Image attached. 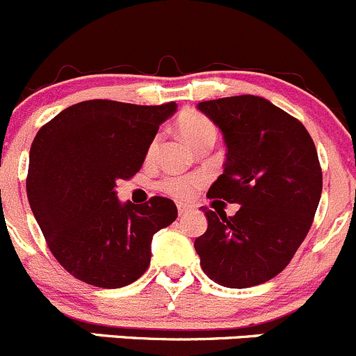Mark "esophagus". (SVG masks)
<instances>
[{"label": "esophagus", "mask_w": 356, "mask_h": 356, "mask_svg": "<svg viewBox=\"0 0 356 356\" xmlns=\"http://www.w3.org/2000/svg\"><path fill=\"white\" fill-rule=\"evenodd\" d=\"M189 208H191V204H188V203H181V201H179V203H177V211H179V215L188 213Z\"/></svg>", "instance_id": "obj_1"}]
</instances>
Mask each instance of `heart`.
I'll use <instances>...</instances> for the list:
<instances>
[{"label": "heart", "mask_w": 356, "mask_h": 356, "mask_svg": "<svg viewBox=\"0 0 356 356\" xmlns=\"http://www.w3.org/2000/svg\"><path fill=\"white\" fill-rule=\"evenodd\" d=\"M177 129L181 132L182 138L196 148L203 141H215L217 138V127L213 125V122L210 118H207L204 115L196 113V111H189L184 113L177 122ZM158 152V138H153L152 143L148 145L146 149V160L152 161L155 158ZM203 179L200 175H172L161 181L160 188L163 189L167 195L174 196V198H191L195 195L196 189L200 188Z\"/></svg>", "instance_id": "b5f03b06"}]
</instances>
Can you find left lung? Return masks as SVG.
<instances>
[{"label": "left lung", "instance_id": "left-lung-1", "mask_svg": "<svg viewBox=\"0 0 356 356\" xmlns=\"http://www.w3.org/2000/svg\"><path fill=\"white\" fill-rule=\"evenodd\" d=\"M198 110L220 129L227 146L224 174L207 196L241 204L232 217L201 207L208 220L195 241L201 268L225 288L270 281L307 238L321 201L314 141L300 120L260 96L210 99Z\"/></svg>", "mask_w": 356, "mask_h": 356}]
</instances>
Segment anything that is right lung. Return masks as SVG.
I'll return each instance as SVG.
<instances>
[{"label":"right lung","mask_w":356,"mask_h":356,"mask_svg":"<svg viewBox=\"0 0 356 356\" xmlns=\"http://www.w3.org/2000/svg\"><path fill=\"white\" fill-rule=\"evenodd\" d=\"M177 105L141 106L89 99L60 111L35 134L27 198L58 264L96 288L138 281L155 232L177 218L172 200L120 203L118 179L139 172L161 122Z\"/></svg>","instance_id":"obj_1"}]
</instances>
